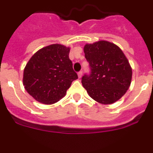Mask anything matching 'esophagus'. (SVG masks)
<instances>
[{"label": "esophagus", "mask_w": 153, "mask_h": 153, "mask_svg": "<svg viewBox=\"0 0 153 153\" xmlns=\"http://www.w3.org/2000/svg\"><path fill=\"white\" fill-rule=\"evenodd\" d=\"M82 75H83V72H82V71H79V72L78 73V77L81 78L82 77Z\"/></svg>", "instance_id": "34e87169"}]
</instances>
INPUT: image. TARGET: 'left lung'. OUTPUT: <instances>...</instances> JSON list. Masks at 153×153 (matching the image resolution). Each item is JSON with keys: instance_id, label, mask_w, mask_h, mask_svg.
I'll return each mask as SVG.
<instances>
[{"instance_id": "8db88e82", "label": "left lung", "mask_w": 153, "mask_h": 153, "mask_svg": "<svg viewBox=\"0 0 153 153\" xmlns=\"http://www.w3.org/2000/svg\"><path fill=\"white\" fill-rule=\"evenodd\" d=\"M85 57L91 74L82 77V84L92 99L107 105L118 101L129 88L132 67L122 50L106 40L86 44Z\"/></svg>"}]
</instances>
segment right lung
I'll return each mask as SVG.
<instances>
[{"label":"right lung","instance_id":"add662e5","mask_svg":"<svg viewBox=\"0 0 153 153\" xmlns=\"http://www.w3.org/2000/svg\"><path fill=\"white\" fill-rule=\"evenodd\" d=\"M70 48L51 44L36 51L24 70L23 84L31 97L44 104H53L78 79L69 58Z\"/></svg>","mask_w":153,"mask_h":153}]
</instances>
